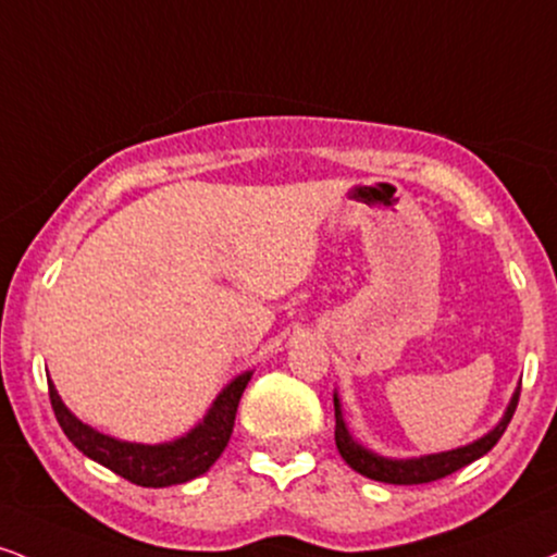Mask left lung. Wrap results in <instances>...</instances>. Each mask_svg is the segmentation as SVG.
Wrapping results in <instances>:
<instances>
[{
	"label": "left lung",
	"instance_id": "8db88e82",
	"mask_svg": "<svg viewBox=\"0 0 557 557\" xmlns=\"http://www.w3.org/2000/svg\"><path fill=\"white\" fill-rule=\"evenodd\" d=\"M519 392L521 386H516V392L511 394V401L506 405L504 418H500L485 435L474 438L472 444L448 448V451H438V454H423V457H407V459L384 457V454L373 451V448L360 444V441L350 433V428H347L343 399H339V394L334 392V420H337V423H334V441H337V448L339 454H343V459L352 467L355 472L363 474V478H371L376 482H388V485H420V482H433L461 470V467L472 465L474 459L485 457V454L498 444L500 435H504L508 423H511L516 405H519Z\"/></svg>",
	"mask_w": 557,
	"mask_h": 557
}]
</instances>
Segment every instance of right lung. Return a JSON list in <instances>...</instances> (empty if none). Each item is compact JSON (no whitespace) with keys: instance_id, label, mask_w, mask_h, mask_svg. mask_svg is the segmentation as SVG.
I'll use <instances>...</instances> for the list:
<instances>
[{"instance_id":"add662e5","label":"right lung","mask_w":557,"mask_h":557,"mask_svg":"<svg viewBox=\"0 0 557 557\" xmlns=\"http://www.w3.org/2000/svg\"><path fill=\"white\" fill-rule=\"evenodd\" d=\"M251 376L253 371L238 373L214 397L210 410L205 412V418L197 425L189 428L184 435H178V438L163 441V444H137V441H122L113 438L109 433L96 431V428L83 423L64 405L51 379L49 397L53 414H57L64 435L87 459L109 467L111 472L134 482V485L171 487L199 478V474H205L220 459L227 441H231L240 394H244Z\"/></svg>"}]
</instances>
